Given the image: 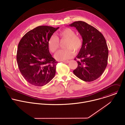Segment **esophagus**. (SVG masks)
I'll use <instances>...</instances> for the list:
<instances>
[{
    "label": "esophagus",
    "mask_w": 125,
    "mask_h": 125,
    "mask_svg": "<svg viewBox=\"0 0 125 125\" xmlns=\"http://www.w3.org/2000/svg\"><path fill=\"white\" fill-rule=\"evenodd\" d=\"M63 62L67 64V63H68L69 62V61H63Z\"/></svg>",
    "instance_id": "obj_1"
}]
</instances>
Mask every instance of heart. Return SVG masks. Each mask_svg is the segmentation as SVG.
<instances>
[{"instance_id":"obj_1","label":"heart","mask_w":125,"mask_h":125,"mask_svg":"<svg viewBox=\"0 0 125 125\" xmlns=\"http://www.w3.org/2000/svg\"><path fill=\"white\" fill-rule=\"evenodd\" d=\"M59 35L61 39H66L65 44L66 49L58 51L55 54V57L58 60H66L72 58L75 51L77 52L81 49L83 45L82 39L78 36L76 35L75 31L73 30L66 28L59 32ZM48 48L51 52H55L59 46V41L58 38L53 35L49 38L48 41Z\"/></svg>"}]
</instances>
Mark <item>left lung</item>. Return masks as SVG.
<instances>
[{
    "instance_id": "8db88e82",
    "label": "left lung",
    "mask_w": 125,
    "mask_h": 125,
    "mask_svg": "<svg viewBox=\"0 0 125 125\" xmlns=\"http://www.w3.org/2000/svg\"><path fill=\"white\" fill-rule=\"evenodd\" d=\"M69 26L77 29L83 40L76 56L78 66L73 73L84 81H94L102 75L107 64L109 51L105 39L100 31L84 21H75Z\"/></svg>"
}]
</instances>
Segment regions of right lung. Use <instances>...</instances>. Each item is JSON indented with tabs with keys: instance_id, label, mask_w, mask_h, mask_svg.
Listing matches in <instances>:
<instances>
[{
	"instance_id": "right-lung-1",
	"label": "right lung",
	"mask_w": 125,
	"mask_h": 125,
	"mask_svg": "<svg viewBox=\"0 0 125 125\" xmlns=\"http://www.w3.org/2000/svg\"><path fill=\"white\" fill-rule=\"evenodd\" d=\"M59 27L42 26L25 34L18 45L16 60L20 71L29 83L44 86L55 76L58 63L49 50L48 41Z\"/></svg>"
}]
</instances>
